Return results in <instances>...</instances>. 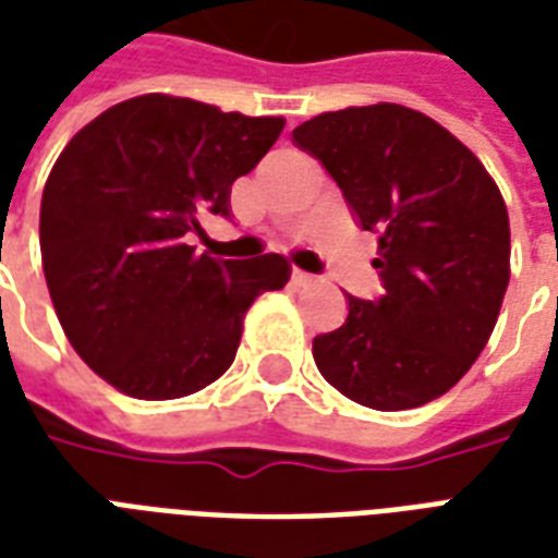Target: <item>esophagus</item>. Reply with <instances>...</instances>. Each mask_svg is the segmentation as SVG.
I'll use <instances>...</instances> for the list:
<instances>
[{
    "label": "esophagus",
    "mask_w": 558,
    "mask_h": 558,
    "mask_svg": "<svg viewBox=\"0 0 558 558\" xmlns=\"http://www.w3.org/2000/svg\"><path fill=\"white\" fill-rule=\"evenodd\" d=\"M291 282L300 284V288H305V284H314V282H317V276L305 274V270H291Z\"/></svg>",
    "instance_id": "esophagus-1"
}]
</instances>
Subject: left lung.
<instances>
[{
	"label": "left lung",
	"instance_id": "1",
	"mask_svg": "<svg viewBox=\"0 0 558 558\" xmlns=\"http://www.w3.org/2000/svg\"><path fill=\"white\" fill-rule=\"evenodd\" d=\"M379 234V300L312 343L317 371L379 412L441 397L483 353L509 284V215L483 161L433 117L379 102L326 111L294 129Z\"/></svg>",
	"mask_w": 558,
	"mask_h": 558
}]
</instances>
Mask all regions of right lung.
Returning <instances> with one entry per match:
<instances>
[{
	"label": "right lung",
	"mask_w": 558,
	"mask_h": 558,
	"mask_svg": "<svg viewBox=\"0 0 558 558\" xmlns=\"http://www.w3.org/2000/svg\"><path fill=\"white\" fill-rule=\"evenodd\" d=\"M282 129V117L146 94L58 155L40 203L46 284L73 350L117 391L175 400L211 385L255 296L284 288L282 255L223 262L184 244L205 215L229 217L232 182Z\"/></svg>",
	"instance_id": "1"
}]
</instances>
